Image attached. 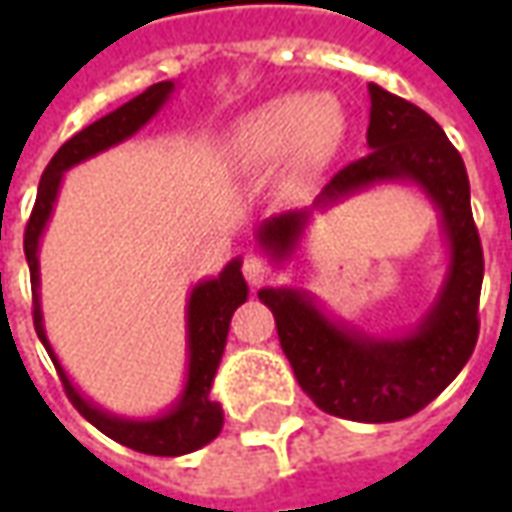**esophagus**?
<instances>
[{"label":"esophagus","mask_w":512,"mask_h":512,"mask_svg":"<svg viewBox=\"0 0 512 512\" xmlns=\"http://www.w3.org/2000/svg\"><path fill=\"white\" fill-rule=\"evenodd\" d=\"M268 274H271V266H268L263 257H246L244 260V279L249 282V288L257 290L266 285Z\"/></svg>","instance_id":"esophagus-1"}]
</instances>
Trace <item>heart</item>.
Wrapping results in <instances>:
<instances>
[{
	"label": "heart",
	"instance_id": "b5f03b06",
	"mask_svg": "<svg viewBox=\"0 0 512 512\" xmlns=\"http://www.w3.org/2000/svg\"><path fill=\"white\" fill-rule=\"evenodd\" d=\"M340 115L321 95H285L241 120L233 134L235 156L266 167L299 156L318 161L329 156L340 139Z\"/></svg>",
	"mask_w": 512,
	"mask_h": 512
}]
</instances>
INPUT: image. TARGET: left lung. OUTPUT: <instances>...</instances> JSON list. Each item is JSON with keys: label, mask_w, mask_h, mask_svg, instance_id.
<instances>
[{"label": "left lung", "mask_w": 512, "mask_h": 512, "mask_svg": "<svg viewBox=\"0 0 512 512\" xmlns=\"http://www.w3.org/2000/svg\"><path fill=\"white\" fill-rule=\"evenodd\" d=\"M370 90V156L334 175L321 200H337L376 180L411 178L439 205L450 238V279L417 332L403 340H367L340 329L315 310L301 290H260L277 323L279 345L299 386L332 417L395 422L417 414L450 386L469 362L480 334L483 246L469 202V175L461 153L441 126L378 84ZM304 213H282L260 227V244L277 257L299 241Z\"/></svg>", "instance_id": "1"}]
</instances>
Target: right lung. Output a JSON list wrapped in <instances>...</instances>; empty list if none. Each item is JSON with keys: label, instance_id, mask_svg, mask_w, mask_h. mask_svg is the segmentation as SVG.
<instances>
[{"label": "right lung", "instance_id": "1", "mask_svg": "<svg viewBox=\"0 0 512 512\" xmlns=\"http://www.w3.org/2000/svg\"><path fill=\"white\" fill-rule=\"evenodd\" d=\"M172 93V82H158L147 87L145 93L136 95L134 101H128L112 115L95 120L93 126H87L76 136H71L65 145L54 153L49 167L43 172L38 186V197L29 213L27 230H24V255L29 263V282H32V321H35V332H38L40 343L46 345L51 362L60 373L62 389L73 403V408L82 414L87 422H93L95 428L106 433L109 439L126 444L131 450L145 452V455H186L205 447L222 433L224 414L222 406L211 400V384L216 376V367L222 362L224 343H227V332H230V318L233 312L246 301V282L241 274V260H233L224 268L216 279H208L194 288L189 299V381L183 389V397L169 411L167 417L150 419V422H131V419L109 417L104 411L93 408L84 400L76 389L71 386L68 376L62 373L60 362L54 359L43 323H40V307H38V238L43 233V224L49 219L51 205L60 189L62 172L73 164H79L84 158L101 153L106 147L123 142L131 136L139 126H145L150 117L156 115V109L167 95Z\"/></svg>", "mask_w": 512, "mask_h": 512}]
</instances>
